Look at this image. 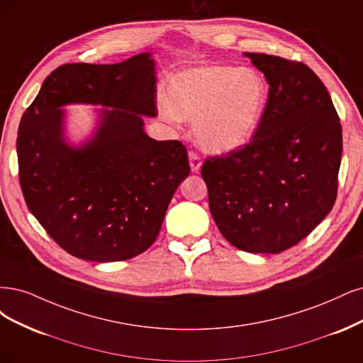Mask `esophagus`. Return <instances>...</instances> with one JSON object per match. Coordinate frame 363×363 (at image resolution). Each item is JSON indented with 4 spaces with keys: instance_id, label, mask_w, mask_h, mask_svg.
I'll return each mask as SVG.
<instances>
[{
    "instance_id": "esophagus-1",
    "label": "esophagus",
    "mask_w": 363,
    "mask_h": 363,
    "mask_svg": "<svg viewBox=\"0 0 363 363\" xmlns=\"http://www.w3.org/2000/svg\"><path fill=\"white\" fill-rule=\"evenodd\" d=\"M189 161H190V167H191V172L193 173H197L199 170H201V166H202V158L199 157L196 152H190L189 154Z\"/></svg>"
}]
</instances>
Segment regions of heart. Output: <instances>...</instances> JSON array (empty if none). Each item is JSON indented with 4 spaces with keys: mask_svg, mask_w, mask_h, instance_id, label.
<instances>
[{
    "mask_svg": "<svg viewBox=\"0 0 363 363\" xmlns=\"http://www.w3.org/2000/svg\"><path fill=\"white\" fill-rule=\"evenodd\" d=\"M267 101L268 89L259 72L208 65L186 69L170 79L166 116L172 121H194L197 143L213 154H228L253 137Z\"/></svg>",
    "mask_w": 363,
    "mask_h": 363,
    "instance_id": "1",
    "label": "heart"
}]
</instances>
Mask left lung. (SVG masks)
Here are the masks:
<instances>
[{
    "instance_id": "1",
    "label": "left lung",
    "mask_w": 363,
    "mask_h": 363,
    "mask_svg": "<svg viewBox=\"0 0 363 363\" xmlns=\"http://www.w3.org/2000/svg\"><path fill=\"white\" fill-rule=\"evenodd\" d=\"M265 75L268 101L247 145L202 166L218 230L249 253H280L330 213L337 194L342 128L311 67L244 52Z\"/></svg>"
}]
</instances>
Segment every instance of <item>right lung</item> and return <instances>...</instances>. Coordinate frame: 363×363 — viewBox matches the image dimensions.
<instances>
[{
	"label": "right lung",
	"mask_w": 363,
	"mask_h": 363,
	"mask_svg": "<svg viewBox=\"0 0 363 363\" xmlns=\"http://www.w3.org/2000/svg\"><path fill=\"white\" fill-rule=\"evenodd\" d=\"M155 62L149 52L116 65H63L22 114L16 150L26 203L48 235L75 258L131 259L157 240L167 206L189 177L178 140L157 142ZM69 103L104 104L96 134L74 148L64 138Z\"/></svg>",
	"instance_id": "add662e5"
}]
</instances>
